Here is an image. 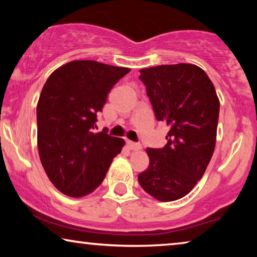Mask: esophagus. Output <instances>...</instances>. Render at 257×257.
I'll return each instance as SVG.
<instances>
[{
  "instance_id": "1",
  "label": "esophagus",
  "mask_w": 257,
  "mask_h": 257,
  "mask_svg": "<svg viewBox=\"0 0 257 257\" xmlns=\"http://www.w3.org/2000/svg\"><path fill=\"white\" fill-rule=\"evenodd\" d=\"M127 147L131 151H139L142 150V145L138 143H133V142H127Z\"/></svg>"
}]
</instances>
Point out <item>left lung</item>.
Wrapping results in <instances>:
<instances>
[{
    "mask_svg": "<svg viewBox=\"0 0 257 257\" xmlns=\"http://www.w3.org/2000/svg\"><path fill=\"white\" fill-rule=\"evenodd\" d=\"M157 120L170 126L163 149H147L150 165L138 175L159 201L187 195L202 178L216 142L220 101L207 73L193 64L140 70Z\"/></svg>",
    "mask_w": 257,
    "mask_h": 257,
    "instance_id": "8db88e82",
    "label": "left lung"
}]
</instances>
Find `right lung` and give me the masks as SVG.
I'll list each match as a JSON object with an SVG mask.
<instances>
[{
	"mask_svg": "<svg viewBox=\"0 0 257 257\" xmlns=\"http://www.w3.org/2000/svg\"><path fill=\"white\" fill-rule=\"evenodd\" d=\"M128 68L72 61L55 70L37 103V146L48 178L72 198L93 192L125 142L93 133L107 93Z\"/></svg>",
	"mask_w": 257,
	"mask_h": 257,
	"instance_id": "right-lung-1",
	"label": "right lung"
}]
</instances>
